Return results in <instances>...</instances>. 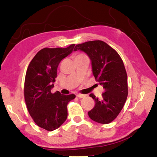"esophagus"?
I'll return each instance as SVG.
<instances>
[{
    "instance_id": "1",
    "label": "esophagus",
    "mask_w": 157,
    "mask_h": 157,
    "mask_svg": "<svg viewBox=\"0 0 157 157\" xmlns=\"http://www.w3.org/2000/svg\"><path fill=\"white\" fill-rule=\"evenodd\" d=\"M76 97H78V98H82L86 97V95L82 94H76Z\"/></svg>"
}]
</instances>
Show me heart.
Returning <instances> with one entry per match:
<instances>
[{"instance_id":"1","label":"heart","mask_w":157,"mask_h":157,"mask_svg":"<svg viewBox=\"0 0 157 157\" xmlns=\"http://www.w3.org/2000/svg\"><path fill=\"white\" fill-rule=\"evenodd\" d=\"M86 56V55L83 54H78V55H76L75 58H76V57H80V56Z\"/></svg>"}]
</instances>
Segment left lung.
<instances>
[{
	"label": "left lung",
	"mask_w": 157,
	"mask_h": 157,
	"mask_svg": "<svg viewBox=\"0 0 157 157\" xmlns=\"http://www.w3.org/2000/svg\"><path fill=\"white\" fill-rule=\"evenodd\" d=\"M77 50L83 51L90 57L95 79L105 90L101 99L90 94L95 105L88 112L89 117L96 122L108 124L117 117L127 99L128 76L124 64L117 52L102 40L78 44L74 49Z\"/></svg>",
	"instance_id": "obj_1"
}]
</instances>
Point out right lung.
Listing matches in <instances>:
<instances>
[{"mask_svg": "<svg viewBox=\"0 0 157 157\" xmlns=\"http://www.w3.org/2000/svg\"><path fill=\"white\" fill-rule=\"evenodd\" d=\"M75 44L66 48H45L31 60L26 71L24 97L30 116L36 124L48 131L59 128L67 117V103L74 94L51 92L60 62L70 54Z\"/></svg>", "mask_w": 157, "mask_h": 157, "instance_id": "right-lung-1", "label": "right lung"}]
</instances>
